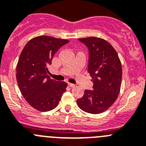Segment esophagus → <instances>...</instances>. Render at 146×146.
<instances>
[{"label": "esophagus", "instance_id": "34e87169", "mask_svg": "<svg viewBox=\"0 0 146 146\" xmlns=\"http://www.w3.org/2000/svg\"><path fill=\"white\" fill-rule=\"evenodd\" d=\"M68 85H69V86L70 87V88H74V87L76 86L75 84H72V83H68Z\"/></svg>", "mask_w": 146, "mask_h": 146}]
</instances>
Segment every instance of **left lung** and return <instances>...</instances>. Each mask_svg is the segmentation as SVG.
<instances>
[{"label": "left lung", "instance_id": "obj_1", "mask_svg": "<svg viewBox=\"0 0 146 146\" xmlns=\"http://www.w3.org/2000/svg\"><path fill=\"white\" fill-rule=\"evenodd\" d=\"M89 50L88 73L94 83L93 90H85L77 100L82 111L93 114L105 111L118 97L122 70L117 51L110 43L97 37L79 38Z\"/></svg>", "mask_w": 146, "mask_h": 146}]
</instances>
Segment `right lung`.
I'll list each match as a JSON object with an SVG mask.
<instances>
[{"mask_svg":"<svg viewBox=\"0 0 146 146\" xmlns=\"http://www.w3.org/2000/svg\"><path fill=\"white\" fill-rule=\"evenodd\" d=\"M68 42L41 35L28 41L21 53L16 68L18 87L26 101L38 111L54 109L66 91L67 83L50 79L47 67L58 49Z\"/></svg>","mask_w":146,"mask_h":146,"instance_id":"obj_1","label":"right lung"}]
</instances>
